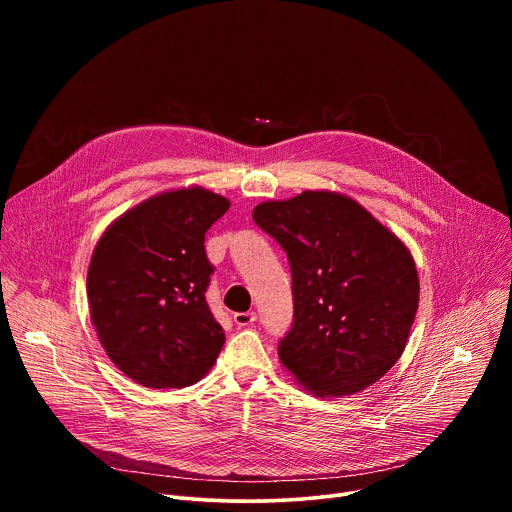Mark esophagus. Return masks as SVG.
Segmentation results:
<instances>
[{
  "label": "esophagus",
  "instance_id": "esophagus-1",
  "mask_svg": "<svg viewBox=\"0 0 512 512\" xmlns=\"http://www.w3.org/2000/svg\"><path fill=\"white\" fill-rule=\"evenodd\" d=\"M233 320H235V324L239 328H247V326H251L257 320V316H255V312H237L233 316Z\"/></svg>",
  "mask_w": 512,
  "mask_h": 512
}]
</instances>
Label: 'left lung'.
Here are the masks:
<instances>
[{
  "label": "left lung",
  "mask_w": 512,
  "mask_h": 512,
  "mask_svg": "<svg viewBox=\"0 0 512 512\" xmlns=\"http://www.w3.org/2000/svg\"><path fill=\"white\" fill-rule=\"evenodd\" d=\"M287 253L294 326L279 360L316 397L360 393L401 358L419 308L407 245L354 198L306 190L253 208Z\"/></svg>",
  "instance_id": "8db88e82"
}]
</instances>
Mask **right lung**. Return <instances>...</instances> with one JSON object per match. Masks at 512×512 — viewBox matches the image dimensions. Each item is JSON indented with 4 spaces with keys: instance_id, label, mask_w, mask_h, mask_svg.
Returning <instances> with one entry per match:
<instances>
[{
    "instance_id": "1",
    "label": "right lung",
    "mask_w": 512,
    "mask_h": 512,
    "mask_svg": "<svg viewBox=\"0 0 512 512\" xmlns=\"http://www.w3.org/2000/svg\"><path fill=\"white\" fill-rule=\"evenodd\" d=\"M229 206L202 186L172 188L125 210L97 241L87 273L91 322L137 385H194L223 350L225 332L204 298L212 273L204 233Z\"/></svg>"
}]
</instances>
